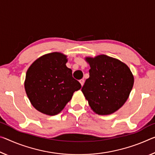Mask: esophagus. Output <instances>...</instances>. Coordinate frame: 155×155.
<instances>
[{
    "label": "esophagus",
    "mask_w": 155,
    "mask_h": 155,
    "mask_svg": "<svg viewBox=\"0 0 155 155\" xmlns=\"http://www.w3.org/2000/svg\"><path fill=\"white\" fill-rule=\"evenodd\" d=\"M79 82H80V83H81V85H83V84H84V82H85V81H84V79H81L80 81H79Z\"/></svg>",
    "instance_id": "34e87169"
}]
</instances>
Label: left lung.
Here are the masks:
<instances>
[{"label": "left lung", "mask_w": 155, "mask_h": 155, "mask_svg": "<svg viewBox=\"0 0 155 155\" xmlns=\"http://www.w3.org/2000/svg\"><path fill=\"white\" fill-rule=\"evenodd\" d=\"M90 77L82 92L95 113L112 114L121 107L128 98L134 85V77L129 68L116 58L106 55L87 57Z\"/></svg>", "instance_id": "1"}]
</instances>
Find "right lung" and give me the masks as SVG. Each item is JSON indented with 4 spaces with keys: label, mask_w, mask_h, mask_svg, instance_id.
I'll use <instances>...</instances> for the list:
<instances>
[{
    "label": "right lung",
    "mask_w": 155,
    "mask_h": 155,
    "mask_svg": "<svg viewBox=\"0 0 155 155\" xmlns=\"http://www.w3.org/2000/svg\"><path fill=\"white\" fill-rule=\"evenodd\" d=\"M65 55L53 52L43 55L26 73L25 89L31 105L38 111L56 115L62 111L81 85L66 66Z\"/></svg>",
    "instance_id": "right-lung-1"
}]
</instances>
